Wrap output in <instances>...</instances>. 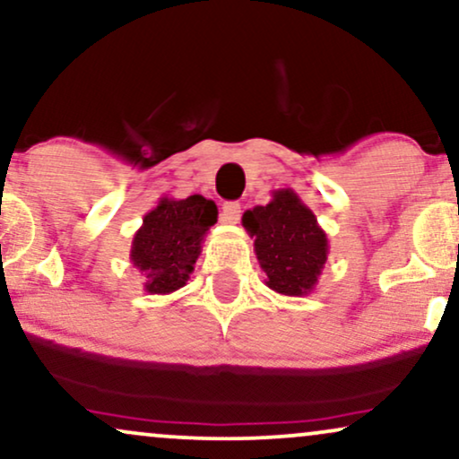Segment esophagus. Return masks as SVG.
Segmentation results:
<instances>
[{
  "label": "esophagus",
  "instance_id": "1",
  "mask_svg": "<svg viewBox=\"0 0 459 459\" xmlns=\"http://www.w3.org/2000/svg\"><path fill=\"white\" fill-rule=\"evenodd\" d=\"M241 218V205L237 201H229L222 205V213H220V220L224 224H237Z\"/></svg>",
  "mask_w": 459,
  "mask_h": 459
}]
</instances>
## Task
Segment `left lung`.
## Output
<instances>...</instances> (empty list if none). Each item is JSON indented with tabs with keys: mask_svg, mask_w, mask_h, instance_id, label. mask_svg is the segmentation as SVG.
<instances>
[{
	"mask_svg": "<svg viewBox=\"0 0 459 459\" xmlns=\"http://www.w3.org/2000/svg\"><path fill=\"white\" fill-rule=\"evenodd\" d=\"M241 224L254 239L266 286L283 297L316 290L328 260V235L292 188L273 190V199L247 210Z\"/></svg>",
	"mask_w": 459,
	"mask_h": 459,
	"instance_id": "left-lung-1",
	"label": "left lung"
}]
</instances>
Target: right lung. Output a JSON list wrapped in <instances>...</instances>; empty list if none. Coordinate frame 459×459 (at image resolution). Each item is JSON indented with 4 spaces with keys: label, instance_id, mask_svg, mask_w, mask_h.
<instances>
[{
    "label": "right lung",
    "instance_id": "add662e5",
    "mask_svg": "<svg viewBox=\"0 0 459 459\" xmlns=\"http://www.w3.org/2000/svg\"><path fill=\"white\" fill-rule=\"evenodd\" d=\"M216 222V203L205 196H162L143 216L131 241V264L142 273L143 290L148 294H171L186 286L207 230Z\"/></svg>",
    "mask_w": 459,
    "mask_h": 459
}]
</instances>
